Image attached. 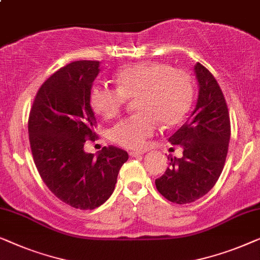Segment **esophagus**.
Returning a JSON list of instances; mask_svg holds the SVG:
<instances>
[{"label": "esophagus", "instance_id": "34e87169", "mask_svg": "<svg viewBox=\"0 0 260 260\" xmlns=\"http://www.w3.org/2000/svg\"><path fill=\"white\" fill-rule=\"evenodd\" d=\"M144 154H145V152H134V151L129 152V155L132 156V158H137V156H141Z\"/></svg>", "mask_w": 260, "mask_h": 260}]
</instances>
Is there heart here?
<instances>
[{
  "mask_svg": "<svg viewBox=\"0 0 260 260\" xmlns=\"http://www.w3.org/2000/svg\"><path fill=\"white\" fill-rule=\"evenodd\" d=\"M118 88L94 85L89 105L98 115L113 119L119 114L127 98H135L140 113L123 119L113 127L112 139L127 148L139 149L158 128L174 126L184 119L192 105L191 78L181 69L164 62H145L127 66L116 73Z\"/></svg>",
  "mask_w": 260,
  "mask_h": 260,
  "instance_id": "1",
  "label": "heart"
}]
</instances>
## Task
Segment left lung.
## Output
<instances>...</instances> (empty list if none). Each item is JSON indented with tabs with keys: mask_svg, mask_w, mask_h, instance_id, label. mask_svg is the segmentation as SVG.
Returning a JSON list of instances; mask_svg holds the SVG:
<instances>
[{
	"mask_svg": "<svg viewBox=\"0 0 260 260\" xmlns=\"http://www.w3.org/2000/svg\"><path fill=\"white\" fill-rule=\"evenodd\" d=\"M199 93L194 111L170 138L182 147L181 158H171L156 189L175 204L193 203L210 191L220 177L229 151L231 125L228 105L217 80L199 62L194 66Z\"/></svg>",
	"mask_w": 260,
	"mask_h": 260,
	"instance_id": "1",
	"label": "left lung"
}]
</instances>
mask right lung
Wrapping results in <instances>:
<instances>
[{
  "instance_id": "add662e5",
  "label": "right lung",
  "mask_w": 260,
  "mask_h": 260,
  "mask_svg": "<svg viewBox=\"0 0 260 260\" xmlns=\"http://www.w3.org/2000/svg\"><path fill=\"white\" fill-rule=\"evenodd\" d=\"M99 73V61H75L58 69L39 89L28 120L42 180L58 199L80 210H94L112 196L128 160V153L114 146L96 156L85 152L87 139L96 137L89 92Z\"/></svg>"
}]
</instances>
